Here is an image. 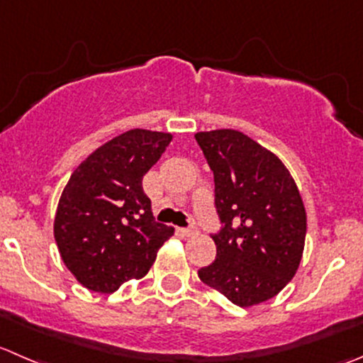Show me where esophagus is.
I'll return each instance as SVG.
<instances>
[{
    "mask_svg": "<svg viewBox=\"0 0 363 363\" xmlns=\"http://www.w3.org/2000/svg\"><path fill=\"white\" fill-rule=\"evenodd\" d=\"M179 232H181V234H182V235H195V234H196V232H199V230H196V227H195V225H191V227H186V228H179Z\"/></svg>",
    "mask_w": 363,
    "mask_h": 363,
    "instance_id": "esophagus-1",
    "label": "esophagus"
}]
</instances>
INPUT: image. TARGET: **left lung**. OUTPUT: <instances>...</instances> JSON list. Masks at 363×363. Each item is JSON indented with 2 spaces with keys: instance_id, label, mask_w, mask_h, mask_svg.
I'll use <instances>...</instances> for the list:
<instances>
[{
  "instance_id": "1",
  "label": "left lung",
  "mask_w": 363,
  "mask_h": 363,
  "mask_svg": "<svg viewBox=\"0 0 363 363\" xmlns=\"http://www.w3.org/2000/svg\"><path fill=\"white\" fill-rule=\"evenodd\" d=\"M214 175L216 259L200 267L203 284L238 307L277 296L303 255L307 214L282 161L234 129L196 133Z\"/></svg>"
}]
</instances>
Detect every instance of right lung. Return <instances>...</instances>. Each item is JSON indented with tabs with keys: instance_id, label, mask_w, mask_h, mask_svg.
Returning a JSON list of instances; mask_svg holds the SVG:
<instances>
[{
	"instance_id": "obj_1",
	"label": "right lung",
	"mask_w": 363,
	"mask_h": 363,
	"mask_svg": "<svg viewBox=\"0 0 363 363\" xmlns=\"http://www.w3.org/2000/svg\"><path fill=\"white\" fill-rule=\"evenodd\" d=\"M172 135L131 129L110 140L74 170L60 196L55 239L69 271L86 289L113 293L142 279L174 228L157 223L143 175Z\"/></svg>"
}]
</instances>
